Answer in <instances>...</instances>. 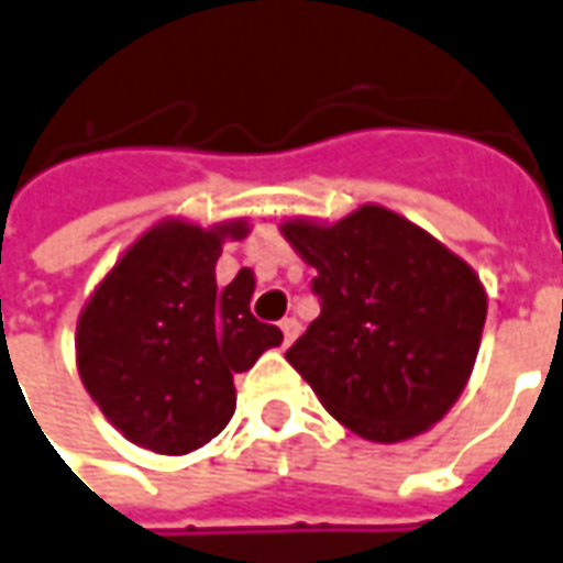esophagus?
Here are the masks:
<instances>
[{
    "mask_svg": "<svg viewBox=\"0 0 563 563\" xmlns=\"http://www.w3.org/2000/svg\"><path fill=\"white\" fill-rule=\"evenodd\" d=\"M280 332H283V341H286V344H292L295 338H298V332H301V322L295 320V317H286V320L280 322Z\"/></svg>",
    "mask_w": 563,
    "mask_h": 563,
    "instance_id": "esophagus-1",
    "label": "esophagus"
}]
</instances>
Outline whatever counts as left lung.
<instances>
[{"instance_id":"8db88e82","label":"left lung","mask_w":563,"mask_h":563,"mask_svg":"<svg viewBox=\"0 0 563 563\" xmlns=\"http://www.w3.org/2000/svg\"><path fill=\"white\" fill-rule=\"evenodd\" d=\"M317 268L322 310L286 360L350 432L393 445L445 418L473 375L487 292L457 253L405 216L363 203L338 222L280 225Z\"/></svg>"}]
</instances>
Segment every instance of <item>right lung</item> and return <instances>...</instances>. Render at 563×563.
Listing matches in <instances>:
<instances>
[{
    "instance_id": "add662e5",
    "label": "right lung",
    "mask_w": 563,
    "mask_h": 563,
    "mask_svg": "<svg viewBox=\"0 0 563 563\" xmlns=\"http://www.w3.org/2000/svg\"><path fill=\"white\" fill-rule=\"evenodd\" d=\"M246 234V219L203 228L167 216L118 255L78 313V377L133 445L170 457L203 448L234 415V375L280 347V329L250 313L253 271L216 286L222 243Z\"/></svg>"
}]
</instances>
